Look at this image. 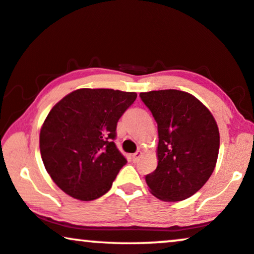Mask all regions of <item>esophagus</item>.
<instances>
[{
    "label": "esophagus",
    "mask_w": 254,
    "mask_h": 254,
    "mask_svg": "<svg viewBox=\"0 0 254 254\" xmlns=\"http://www.w3.org/2000/svg\"><path fill=\"white\" fill-rule=\"evenodd\" d=\"M142 155H143L142 151H137L136 153H133V155H132V160H133V162H137V160L139 159L140 157H142Z\"/></svg>",
    "instance_id": "esophagus-1"
}]
</instances>
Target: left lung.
I'll return each mask as SVG.
<instances>
[{
	"mask_svg": "<svg viewBox=\"0 0 254 254\" xmlns=\"http://www.w3.org/2000/svg\"><path fill=\"white\" fill-rule=\"evenodd\" d=\"M139 96L158 125V164L145 177L149 190L163 201L184 200L203 188L216 168L217 122L189 92L168 89Z\"/></svg>",
	"mask_w": 254,
	"mask_h": 254,
	"instance_id": "left-lung-1",
	"label": "left lung"
}]
</instances>
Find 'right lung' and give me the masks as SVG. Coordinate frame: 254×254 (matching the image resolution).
Segmentation results:
<instances>
[{
	"label": "right lung",
	"mask_w": 254,
	"mask_h": 254,
	"mask_svg": "<svg viewBox=\"0 0 254 254\" xmlns=\"http://www.w3.org/2000/svg\"><path fill=\"white\" fill-rule=\"evenodd\" d=\"M136 97V92L83 88L54 105L41 127L40 151L63 192L89 201L110 190L127 164L112 142L117 122Z\"/></svg>",
	"instance_id": "right-lung-1"
}]
</instances>
